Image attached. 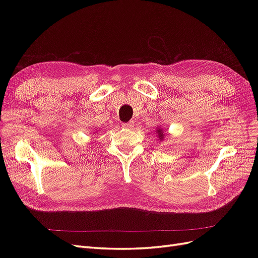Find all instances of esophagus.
I'll list each match as a JSON object with an SVG mask.
<instances>
[{
	"instance_id": "34e87169",
	"label": "esophagus",
	"mask_w": 258,
	"mask_h": 258,
	"mask_svg": "<svg viewBox=\"0 0 258 258\" xmlns=\"http://www.w3.org/2000/svg\"><path fill=\"white\" fill-rule=\"evenodd\" d=\"M122 127L127 128V129H132V128H134V122H132V121L124 122V123H122Z\"/></svg>"
}]
</instances>
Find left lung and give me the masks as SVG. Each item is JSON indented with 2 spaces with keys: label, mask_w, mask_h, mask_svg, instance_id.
Here are the masks:
<instances>
[{
  "label": "left lung",
  "mask_w": 258,
  "mask_h": 258,
  "mask_svg": "<svg viewBox=\"0 0 258 258\" xmlns=\"http://www.w3.org/2000/svg\"><path fill=\"white\" fill-rule=\"evenodd\" d=\"M155 132H156V134H157V137L160 139V141H161V140L163 139V131H162V129L158 128Z\"/></svg>",
  "instance_id": "8db88e82"
}]
</instances>
